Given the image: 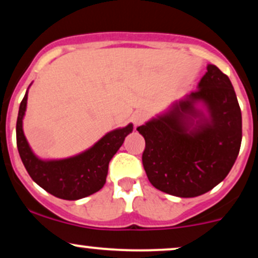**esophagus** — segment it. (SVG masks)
<instances>
[{
  "instance_id": "1",
  "label": "esophagus",
  "mask_w": 258,
  "mask_h": 258,
  "mask_svg": "<svg viewBox=\"0 0 258 258\" xmlns=\"http://www.w3.org/2000/svg\"><path fill=\"white\" fill-rule=\"evenodd\" d=\"M144 120H146V114H144L143 111L139 110V111L133 112L132 121H133V123H135V126H139L141 123H143Z\"/></svg>"
}]
</instances>
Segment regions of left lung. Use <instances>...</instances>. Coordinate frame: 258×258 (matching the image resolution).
<instances>
[{"label":"left lung","instance_id":"1","mask_svg":"<svg viewBox=\"0 0 258 258\" xmlns=\"http://www.w3.org/2000/svg\"><path fill=\"white\" fill-rule=\"evenodd\" d=\"M137 131L146 139L142 161L156 189L179 198L207 193L226 178L240 150L241 110L232 82L209 64L197 91Z\"/></svg>","mask_w":258,"mask_h":258}]
</instances>
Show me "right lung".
<instances>
[{
    "label": "right lung",
    "mask_w": 258,
    "mask_h": 258,
    "mask_svg": "<svg viewBox=\"0 0 258 258\" xmlns=\"http://www.w3.org/2000/svg\"><path fill=\"white\" fill-rule=\"evenodd\" d=\"M28 91L19 106L17 119V147L20 159L35 183L59 199L79 200L96 193L105 184L109 162L122 146L132 123L106 133L93 147L79 155L61 160H41L32 153L24 131Z\"/></svg>",
    "instance_id": "1"
}]
</instances>
